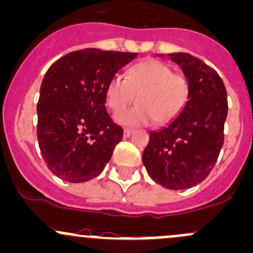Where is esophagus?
I'll return each instance as SVG.
<instances>
[{
	"instance_id": "1",
	"label": "esophagus",
	"mask_w": 253,
	"mask_h": 253,
	"mask_svg": "<svg viewBox=\"0 0 253 253\" xmlns=\"http://www.w3.org/2000/svg\"><path fill=\"white\" fill-rule=\"evenodd\" d=\"M132 132H133V129H131V128H125V129H124V137H125V138L129 137V135L132 134Z\"/></svg>"
}]
</instances>
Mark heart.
Segmentation results:
<instances>
[{"label": "heart", "mask_w": 253, "mask_h": 253, "mask_svg": "<svg viewBox=\"0 0 253 253\" xmlns=\"http://www.w3.org/2000/svg\"><path fill=\"white\" fill-rule=\"evenodd\" d=\"M188 93L189 86L184 76L173 74L167 64L147 59L132 66L126 79L114 76L106 86L105 100L114 113H119L137 95L134 108L116 115V122L122 126H142L153 121L165 125L179 115Z\"/></svg>", "instance_id": "heart-1"}]
</instances>
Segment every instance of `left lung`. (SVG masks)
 <instances>
[{
  "mask_svg": "<svg viewBox=\"0 0 253 253\" xmlns=\"http://www.w3.org/2000/svg\"><path fill=\"white\" fill-rule=\"evenodd\" d=\"M167 57L187 79L188 99L177 118L150 132L142 160L154 182L183 190L203 182L216 164L224 142L227 91L217 71L199 58L180 52Z\"/></svg>",
  "mask_w": 253,
  "mask_h": 253,
  "instance_id": "8db88e82",
  "label": "left lung"
}]
</instances>
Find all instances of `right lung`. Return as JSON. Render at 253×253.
Wrapping results in <instances>:
<instances>
[{"label": "right lung", "mask_w": 253, "mask_h": 253, "mask_svg": "<svg viewBox=\"0 0 253 253\" xmlns=\"http://www.w3.org/2000/svg\"><path fill=\"white\" fill-rule=\"evenodd\" d=\"M137 55L86 48L47 70L37 104V140L47 167L60 179L87 182L111 159L124 131L106 111V86Z\"/></svg>", "instance_id": "add662e5"}]
</instances>
